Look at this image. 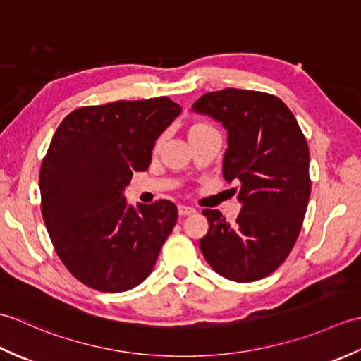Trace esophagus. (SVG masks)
I'll use <instances>...</instances> for the list:
<instances>
[{
	"mask_svg": "<svg viewBox=\"0 0 361 361\" xmlns=\"http://www.w3.org/2000/svg\"><path fill=\"white\" fill-rule=\"evenodd\" d=\"M194 212H195V208H192V206H185V204L178 206V214L181 217L190 216V214H194Z\"/></svg>",
	"mask_w": 361,
	"mask_h": 361,
	"instance_id": "obj_1",
	"label": "esophagus"
}]
</instances>
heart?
<instances>
[{
	"label": "heart",
	"instance_id": "b5f03b06",
	"mask_svg": "<svg viewBox=\"0 0 361 361\" xmlns=\"http://www.w3.org/2000/svg\"><path fill=\"white\" fill-rule=\"evenodd\" d=\"M211 127L206 126V124H202V122H197V124H192L189 127L188 130V136H192V135H197L200 132H204V130H209Z\"/></svg>",
	"mask_w": 361,
	"mask_h": 361
}]
</instances>
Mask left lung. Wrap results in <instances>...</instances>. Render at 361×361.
<instances>
[{
  "label": "left lung",
  "instance_id": "1",
  "mask_svg": "<svg viewBox=\"0 0 361 361\" xmlns=\"http://www.w3.org/2000/svg\"><path fill=\"white\" fill-rule=\"evenodd\" d=\"M192 111L228 133L225 180H237L235 224L204 209L200 250L214 271L235 282L271 274L293 248L310 197L309 147L293 113L276 96L226 88L202 96Z\"/></svg>",
  "mask_w": 361,
  "mask_h": 361
}]
</instances>
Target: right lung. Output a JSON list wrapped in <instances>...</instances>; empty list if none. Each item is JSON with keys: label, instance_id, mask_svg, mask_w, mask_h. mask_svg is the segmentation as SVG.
I'll use <instances>...</instances> for the list:
<instances>
[{"label": "right lung", "instance_id": "obj_1", "mask_svg": "<svg viewBox=\"0 0 361 361\" xmlns=\"http://www.w3.org/2000/svg\"><path fill=\"white\" fill-rule=\"evenodd\" d=\"M180 113L169 97L119 101L74 110L56 130L40 171L42 214L59 257L85 286L126 291L155 267L178 209L169 200L133 206L124 190Z\"/></svg>", "mask_w": 361, "mask_h": 361}]
</instances>
